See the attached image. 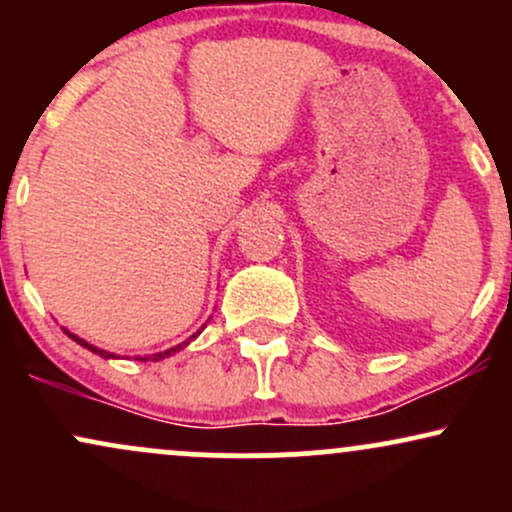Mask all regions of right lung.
<instances>
[{
  "instance_id": "obj_1",
  "label": "right lung",
  "mask_w": 512,
  "mask_h": 512,
  "mask_svg": "<svg viewBox=\"0 0 512 512\" xmlns=\"http://www.w3.org/2000/svg\"><path fill=\"white\" fill-rule=\"evenodd\" d=\"M204 330V327H202ZM199 330V332H202ZM199 332L197 334H192L190 339H187V342H182V344H178V346H170V349H166V351H158V354H151V356H137V361H161V358H166V356H173L175 351H180V349H185L187 344L192 342V339H197L199 337ZM64 334H67L69 339H74L76 344L79 346H84V349H88V351H93V354H98V356H103V358H117L115 354H110V351H105V349H98V346H93V344H88L86 339H81V337H76L74 332H69V330H64Z\"/></svg>"
}]
</instances>
